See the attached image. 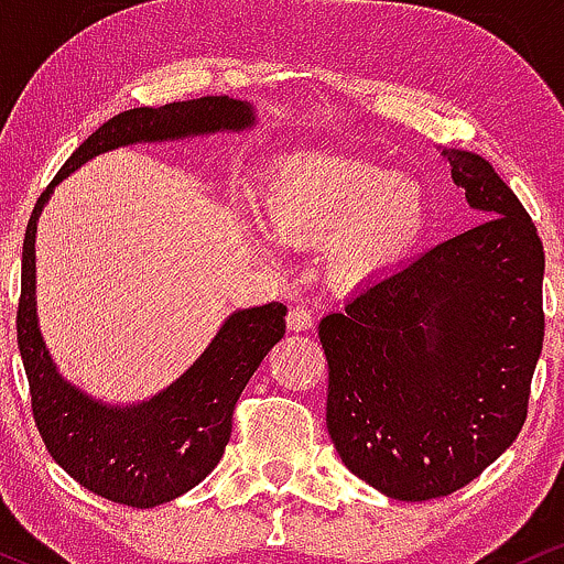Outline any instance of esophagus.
Masks as SVG:
<instances>
[{
  "mask_svg": "<svg viewBox=\"0 0 564 564\" xmlns=\"http://www.w3.org/2000/svg\"><path fill=\"white\" fill-rule=\"evenodd\" d=\"M312 325H314V316L312 312H306V308L295 306L288 312V330L301 333V330H308Z\"/></svg>",
  "mask_w": 564,
  "mask_h": 564,
  "instance_id": "obj_1",
  "label": "esophagus"
}]
</instances>
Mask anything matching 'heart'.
Instances as JSON below:
<instances>
[{
	"instance_id": "heart-1",
	"label": "heart",
	"mask_w": 564,
	"mask_h": 564,
	"mask_svg": "<svg viewBox=\"0 0 564 564\" xmlns=\"http://www.w3.org/2000/svg\"><path fill=\"white\" fill-rule=\"evenodd\" d=\"M263 224L284 245L325 239L338 280L367 282L408 261L429 226V194L413 175L354 156H293L269 170ZM263 245V239H261Z\"/></svg>"
}]
</instances>
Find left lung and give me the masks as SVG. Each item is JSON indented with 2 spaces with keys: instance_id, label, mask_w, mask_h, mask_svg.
<instances>
[{
  "instance_id": "8db88e82",
  "label": "left lung",
  "mask_w": 564,
  "mask_h": 564,
  "mask_svg": "<svg viewBox=\"0 0 564 564\" xmlns=\"http://www.w3.org/2000/svg\"><path fill=\"white\" fill-rule=\"evenodd\" d=\"M482 224L376 276L322 316L327 432L383 496L429 501L520 434L543 346V245L492 164L440 149Z\"/></svg>"
}]
</instances>
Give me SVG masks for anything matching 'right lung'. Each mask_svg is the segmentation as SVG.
Wrapping results in <instances>:
<instances>
[{
    "label": "right lung",
    "mask_w": 564,
    "mask_h": 564,
    "mask_svg": "<svg viewBox=\"0 0 564 564\" xmlns=\"http://www.w3.org/2000/svg\"><path fill=\"white\" fill-rule=\"evenodd\" d=\"M258 122L248 100L226 95L178 100L160 109L117 113L68 156L42 192L23 239L18 349L44 445L63 471L113 503L151 509L199 485L218 466L231 436V413L263 357L284 335L282 303L239 308L197 362L141 404H106L61 376L36 316V224L55 186L106 151L173 143L215 132H245Z\"/></svg>",
    "instance_id": "1"
}]
</instances>
